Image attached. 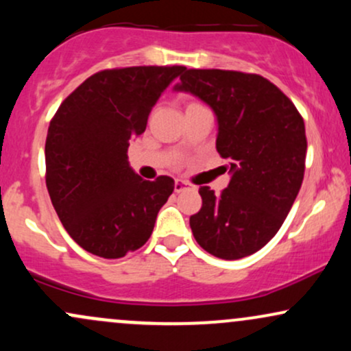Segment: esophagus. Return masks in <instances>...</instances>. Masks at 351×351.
<instances>
[{"instance_id":"34e87169","label":"esophagus","mask_w":351,"mask_h":351,"mask_svg":"<svg viewBox=\"0 0 351 351\" xmlns=\"http://www.w3.org/2000/svg\"><path fill=\"white\" fill-rule=\"evenodd\" d=\"M189 186H191V183H188V181H184V180H176L175 181V191L176 193L184 191V189H188Z\"/></svg>"}]
</instances>
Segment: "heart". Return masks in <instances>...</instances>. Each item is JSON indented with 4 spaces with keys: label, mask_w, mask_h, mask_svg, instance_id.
<instances>
[{
    "label": "heart",
    "mask_w": 351,
    "mask_h": 351,
    "mask_svg": "<svg viewBox=\"0 0 351 351\" xmlns=\"http://www.w3.org/2000/svg\"><path fill=\"white\" fill-rule=\"evenodd\" d=\"M196 106H203V104H199L198 100H189V102L186 104V108L188 107H196Z\"/></svg>",
    "instance_id": "heart-1"
}]
</instances>
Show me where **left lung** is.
I'll return each instance as SVG.
<instances>
[{
	"mask_svg": "<svg viewBox=\"0 0 351 351\" xmlns=\"http://www.w3.org/2000/svg\"><path fill=\"white\" fill-rule=\"evenodd\" d=\"M180 80L178 90L198 95L215 110L217 153L232 173L219 195L199 188L203 206L189 226L206 252L243 259L277 234L299 195L307 155L304 119L259 74L184 67Z\"/></svg>",
	"mask_w": 351,
	"mask_h": 351,
	"instance_id": "1",
	"label": "left lung"
}]
</instances>
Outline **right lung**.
I'll list each match as a JSON object with an SVG mask.
<instances>
[{
    "mask_svg": "<svg viewBox=\"0 0 351 351\" xmlns=\"http://www.w3.org/2000/svg\"><path fill=\"white\" fill-rule=\"evenodd\" d=\"M183 66L104 69L62 100L46 138V186L60 223L80 247L119 259L150 239L175 189L170 176L140 178L128 167L162 92Z\"/></svg>",
    "mask_w": 351,
    "mask_h": 351,
    "instance_id": "add662e5",
    "label": "right lung"
}]
</instances>
